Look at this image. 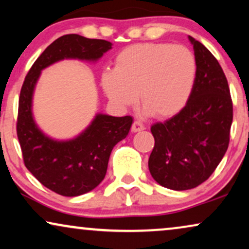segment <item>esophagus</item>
Segmentation results:
<instances>
[{
    "mask_svg": "<svg viewBox=\"0 0 249 249\" xmlns=\"http://www.w3.org/2000/svg\"><path fill=\"white\" fill-rule=\"evenodd\" d=\"M144 130V126L143 124L139 121H135L133 124H132V127H131V131L133 132V133H137V132H140Z\"/></svg>",
    "mask_w": 249,
    "mask_h": 249,
    "instance_id": "1",
    "label": "esophagus"
}]
</instances>
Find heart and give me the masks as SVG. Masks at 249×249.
<instances>
[{"label": "heart", "mask_w": 249, "mask_h": 249, "mask_svg": "<svg viewBox=\"0 0 249 249\" xmlns=\"http://www.w3.org/2000/svg\"><path fill=\"white\" fill-rule=\"evenodd\" d=\"M197 65L193 53L171 43H137L115 58L114 70L102 73L101 84L110 101L131 107L138 102L159 118L179 114L193 92Z\"/></svg>", "instance_id": "heart-1"}]
</instances>
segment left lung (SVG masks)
<instances>
[{
    "mask_svg": "<svg viewBox=\"0 0 249 249\" xmlns=\"http://www.w3.org/2000/svg\"><path fill=\"white\" fill-rule=\"evenodd\" d=\"M193 45L197 72L187 105L150 131L155 146L149 156L150 175L163 187L186 191L208 179L229 147L233 107L223 69L202 43Z\"/></svg>",
    "mask_w": 249,
    "mask_h": 249,
    "instance_id": "left-lung-1",
    "label": "left lung"
}]
</instances>
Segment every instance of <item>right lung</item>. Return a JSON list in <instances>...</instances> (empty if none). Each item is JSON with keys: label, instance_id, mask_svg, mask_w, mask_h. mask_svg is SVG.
I'll list each match as a JSON object with an SVG mask.
<instances>
[{"label": "right lung", "instance_id": "obj_1", "mask_svg": "<svg viewBox=\"0 0 249 249\" xmlns=\"http://www.w3.org/2000/svg\"><path fill=\"white\" fill-rule=\"evenodd\" d=\"M106 40L79 34L58 37L41 54L25 78L18 106L17 135L25 166L43 186L63 196H78L105 179L112 148L126 138L133 118L97 114L89 126L70 140H55L37 127L32 100L41 71L62 59L95 62L111 49Z\"/></svg>", "mask_w": 249, "mask_h": 249}]
</instances>
